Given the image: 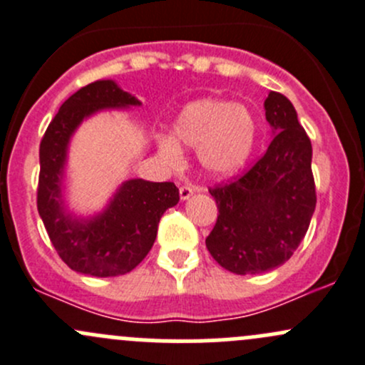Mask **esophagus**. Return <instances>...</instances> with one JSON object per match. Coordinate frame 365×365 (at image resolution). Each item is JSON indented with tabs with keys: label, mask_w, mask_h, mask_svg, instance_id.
I'll return each mask as SVG.
<instances>
[{
	"label": "esophagus",
	"mask_w": 365,
	"mask_h": 365,
	"mask_svg": "<svg viewBox=\"0 0 365 365\" xmlns=\"http://www.w3.org/2000/svg\"><path fill=\"white\" fill-rule=\"evenodd\" d=\"M194 192H196V189H194L192 185H182V187H180V197H182V200H189V197L192 196Z\"/></svg>",
	"instance_id": "34e87169"
}]
</instances>
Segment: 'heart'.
<instances>
[{
	"instance_id": "b5f03b06",
	"label": "heart",
	"mask_w": 365,
	"mask_h": 365,
	"mask_svg": "<svg viewBox=\"0 0 365 365\" xmlns=\"http://www.w3.org/2000/svg\"><path fill=\"white\" fill-rule=\"evenodd\" d=\"M257 125L251 109L215 98H201L187 104L175 121V138L197 150V159L206 173L226 176L245 164L256 143ZM159 150L169 162L182 159L175 139L165 135Z\"/></svg>"
}]
</instances>
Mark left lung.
Here are the masks:
<instances>
[{"mask_svg": "<svg viewBox=\"0 0 365 365\" xmlns=\"http://www.w3.org/2000/svg\"><path fill=\"white\" fill-rule=\"evenodd\" d=\"M274 139L249 171L210 187L217 222L206 249L238 275L274 270L293 256L316 208L311 139L298 123L292 102L277 91L264 101Z\"/></svg>", "mask_w": 365, "mask_h": 365, "instance_id": "left-lung-1", "label": "left lung"}]
</instances>
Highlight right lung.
<instances>
[{"mask_svg": "<svg viewBox=\"0 0 365 365\" xmlns=\"http://www.w3.org/2000/svg\"><path fill=\"white\" fill-rule=\"evenodd\" d=\"M138 104L113 81H95L63 102L40 141L36 208L58 256L81 274L114 277L134 270L155 242L162 213L180 200L173 182L128 180L109 208L90 222L73 220L61 206V171L77 125L102 108Z\"/></svg>", "mask_w": 365, "mask_h": 365, "instance_id": "add662e5", "label": "right lung"}]
</instances>
